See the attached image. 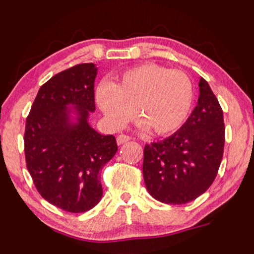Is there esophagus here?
<instances>
[{
    "mask_svg": "<svg viewBox=\"0 0 254 254\" xmlns=\"http://www.w3.org/2000/svg\"><path fill=\"white\" fill-rule=\"evenodd\" d=\"M130 138L126 134H120V135H118V138H116V142H118V145H122L125 144V142L129 141Z\"/></svg>",
    "mask_w": 254,
    "mask_h": 254,
    "instance_id": "esophagus-1",
    "label": "esophagus"
}]
</instances>
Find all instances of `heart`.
<instances>
[{"label": "heart", "instance_id": "heart-1", "mask_svg": "<svg viewBox=\"0 0 254 254\" xmlns=\"http://www.w3.org/2000/svg\"><path fill=\"white\" fill-rule=\"evenodd\" d=\"M96 100L115 129L124 127L135 109L140 126L165 135L175 132L187 119L192 102V84L180 70L142 64L125 71L115 84L101 83Z\"/></svg>", "mask_w": 254, "mask_h": 254}]
</instances>
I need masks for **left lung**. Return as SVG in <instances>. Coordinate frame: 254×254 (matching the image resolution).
Returning <instances> with one entry per match:
<instances>
[{
	"label": "left lung",
	"mask_w": 254,
	"mask_h": 254,
	"mask_svg": "<svg viewBox=\"0 0 254 254\" xmlns=\"http://www.w3.org/2000/svg\"><path fill=\"white\" fill-rule=\"evenodd\" d=\"M197 106L177 132L146 144L142 175L152 197L184 204L208 190L215 180L225 147V122L219 101L199 79Z\"/></svg>",
	"instance_id": "8db88e82"
}]
</instances>
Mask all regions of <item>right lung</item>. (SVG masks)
<instances>
[{"instance_id": "1", "label": "right lung", "mask_w": 254, "mask_h": 254, "mask_svg": "<svg viewBox=\"0 0 254 254\" xmlns=\"http://www.w3.org/2000/svg\"><path fill=\"white\" fill-rule=\"evenodd\" d=\"M92 63L57 73L39 89L26 119V165L43 198L70 213H84L102 197L100 171L118 151L114 135H102L88 124L95 112ZM73 105L77 122L69 121Z\"/></svg>"}]
</instances>
